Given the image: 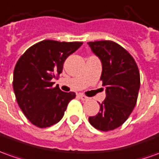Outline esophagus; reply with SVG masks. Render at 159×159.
Returning <instances> with one entry per match:
<instances>
[{
    "mask_svg": "<svg viewBox=\"0 0 159 159\" xmlns=\"http://www.w3.org/2000/svg\"><path fill=\"white\" fill-rule=\"evenodd\" d=\"M78 96H79L80 98L82 99V100H87V99H88V98H87L86 96H85V95H83V94H79Z\"/></svg>",
    "mask_w": 159,
    "mask_h": 159,
    "instance_id": "esophagus-1",
    "label": "esophagus"
}]
</instances>
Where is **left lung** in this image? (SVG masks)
<instances>
[{
    "mask_svg": "<svg viewBox=\"0 0 159 159\" xmlns=\"http://www.w3.org/2000/svg\"><path fill=\"white\" fill-rule=\"evenodd\" d=\"M88 45L101 61L100 80L107 87L98 113L88 120L94 128L108 132L122 125L133 111L140 87L139 71L133 57L114 41H90Z\"/></svg>",
    "mask_w": 159,
    "mask_h": 159,
    "instance_id": "obj_1",
    "label": "left lung"
}]
</instances>
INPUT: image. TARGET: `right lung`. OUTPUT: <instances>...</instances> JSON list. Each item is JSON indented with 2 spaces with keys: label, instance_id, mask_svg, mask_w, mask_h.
Segmentation results:
<instances>
[{
  "label": "right lung",
  "instance_id": "add662e5",
  "mask_svg": "<svg viewBox=\"0 0 159 159\" xmlns=\"http://www.w3.org/2000/svg\"><path fill=\"white\" fill-rule=\"evenodd\" d=\"M82 44L42 40L30 47L17 61L13 78L15 98L24 115L37 127L58 123L75 98L73 92L64 93L59 86L53 87L52 80L59 77L66 58Z\"/></svg>",
  "mask_w": 159,
  "mask_h": 159
}]
</instances>
